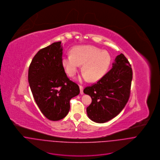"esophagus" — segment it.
Returning a JSON list of instances; mask_svg holds the SVG:
<instances>
[{"label":"esophagus","mask_w":160,"mask_h":160,"mask_svg":"<svg viewBox=\"0 0 160 160\" xmlns=\"http://www.w3.org/2000/svg\"><path fill=\"white\" fill-rule=\"evenodd\" d=\"M79 89H80V94H83V86H79Z\"/></svg>","instance_id":"34e87169"}]
</instances>
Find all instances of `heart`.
<instances>
[{"label": "heart", "instance_id": "obj_1", "mask_svg": "<svg viewBox=\"0 0 160 160\" xmlns=\"http://www.w3.org/2000/svg\"><path fill=\"white\" fill-rule=\"evenodd\" d=\"M110 62L111 57L107 51L92 45L75 47L71 50V55L62 58V65L69 76H74L80 65H82L83 78L90 82H97L102 78Z\"/></svg>", "mask_w": 160, "mask_h": 160}]
</instances>
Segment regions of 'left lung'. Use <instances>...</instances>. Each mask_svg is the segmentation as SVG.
Here are the masks:
<instances>
[{
    "instance_id": "1",
    "label": "left lung",
    "mask_w": 160,
    "mask_h": 160,
    "mask_svg": "<svg viewBox=\"0 0 160 160\" xmlns=\"http://www.w3.org/2000/svg\"><path fill=\"white\" fill-rule=\"evenodd\" d=\"M132 71L123 54L117 55L112 69L97 83L84 89L92 102L87 107L88 117L93 122L103 123L116 117L129 98Z\"/></svg>"
}]
</instances>
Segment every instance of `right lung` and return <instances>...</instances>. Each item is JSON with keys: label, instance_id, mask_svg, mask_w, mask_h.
Masks as SVG:
<instances>
[{"label": "right lung", "instance_id": "obj_1", "mask_svg": "<svg viewBox=\"0 0 160 160\" xmlns=\"http://www.w3.org/2000/svg\"><path fill=\"white\" fill-rule=\"evenodd\" d=\"M62 51L61 42L41 49L28 70V82L35 101L45 117L52 121L68 115L70 100L80 92L78 85L69 79L62 65Z\"/></svg>", "mask_w": 160, "mask_h": 160}]
</instances>
